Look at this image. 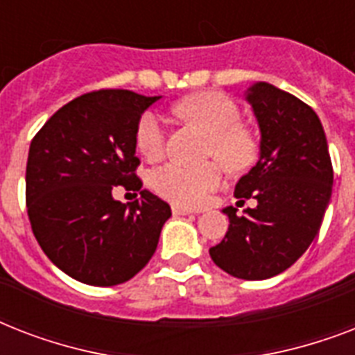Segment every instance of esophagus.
I'll return each instance as SVG.
<instances>
[{"mask_svg":"<svg viewBox=\"0 0 355 355\" xmlns=\"http://www.w3.org/2000/svg\"><path fill=\"white\" fill-rule=\"evenodd\" d=\"M171 210L173 216H189V214H193L189 208H182V206H173Z\"/></svg>","mask_w":355,"mask_h":355,"instance_id":"obj_1","label":"esophagus"}]
</instances>
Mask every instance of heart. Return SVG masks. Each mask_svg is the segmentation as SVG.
I'll return each instance as SVG.
<instances>
[{
  "label": "heart",
  "mask_w": 355,
  "mask_h": 355,
  "mask_svg": "<svg viewBox=\"0 0 355 355\" xmlns=\"http://www.w3.org/2000/svg\"><path fill=\"white\" fill-rule=\"evenodd\" d=\"M177 114L210 136L208 156L217 158L232 171L245 169L254 160V144L243 130L241 114L232 99L217 92L195 94L177 105ZM136 141L141 155L158 160L164 155L166 130L158 114L145 112L138 121ZM223 182V169L217 162L189 167L171 162L150 173V186L164 199L177 206H202L211 191Z\"/></svg>",
  "instance_id": "1"
}]
</instances>
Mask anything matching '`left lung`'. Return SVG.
<instances>
[{
	"label": "left lung",
	"instance_id": "1",
	"mask_svg": "<svg viewBox=\"0 0 355 355\" xmlns=\"http://www.w3.org/2000/svg\"><path fill=\"white\" fill-rule=\"evenodd\" d=\"M259 127V158L236 184L237 202L227 206L228 232L210 248L214 263L241 280H265L289 269L311 245L334 186L328 141L319 116L298 97L254 83L245 92Z\"/></svg>",
	"mask_w": 355,
	"mask_h": 355
}]
</instances>
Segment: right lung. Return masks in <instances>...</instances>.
Listing matches in <instances>:
<instances>
[{
    "label": "right lung",
    "instance_id": "1",
    "mask_svg": "<svg viewBox=\"0 0 355 355\" xmlns=\"http://www.w3.org/2000/svg\"><path fill=\"white\" fill-rule=\"evenodd\" d=\"M162 96L99 90L47 119L29 147L25 199L31 228L58 269L88 286L110 287L153 258L171 208L144 189L132 205L114 186L139 189L136 128Z\"/></svg>",
    "mask_w": 355,
    "mask_h": 355
}]
</instances>
